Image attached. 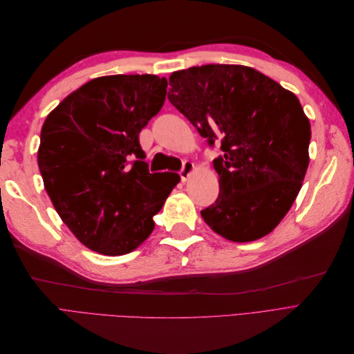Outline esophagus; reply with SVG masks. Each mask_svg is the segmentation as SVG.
<instances>
[{
    "instance_id": "1",
    "label": "esophagus",
    "mask_w": 354,
    "mask_h": 354,
    "mask_svg": "<svg viewBox=\"0 0 354 354\" xmlns=\"http://www.w3.org/2000/svg\"><path fill=\"white\" fill-rule=\"evenodd\" d=\"M194 169H195V164L190 162V160H185L183 167H181V169H180V177H181V180L186 181V180L190 177V174L194 173Z\"/></svg>"
}]
</instances>
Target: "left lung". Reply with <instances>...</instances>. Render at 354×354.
<instances>
[{
    "label": "left lung",
    "instance_id": "1",
    "mask_svg": "<svg viewBox=\"0 0 354 354\" xmlns=\"http://www.w3.org/2000/svg\"><path fill=\"white\" fill-rule=\"evenodd\" d=\"M168 100L196 127L218 174L217 201L201 211L208 226L233 242L269 234L303 186L308 167V118L297 95L242 65L173 72Z\"/></svg>",
    "mask_w": 354,
    "mask_h": 354
}]
</instances>
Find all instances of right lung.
Returning a JSON list of instances; mask_svg holds the SVG:
<instances>
[{"mask_svg":"<svg viewBox=\"0 0 354 354\" xmlns=\"http://www.w3.org/2000/svg\"><path fill=\"white\" fill-rule=\"evenodd\" d=\"M167 80L109 75L71 93L46 118L38 167L62 221L87 248L124 255L155 229L180 181L151 174L138 134L165 102Z\"/></svg>","mask_w":354,"mask_h":354,"instance_id":"add662e5","label":"right lung"}]
</instances>
